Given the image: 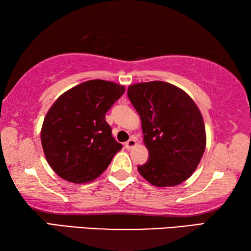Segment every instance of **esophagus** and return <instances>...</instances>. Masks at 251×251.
I'll return each instance as SVG.
<instances>
[{
    "instance_id": "1",
    "label": "esophagus",
    "mask_w": 251,
    "mask_h": 251,
    "mask_svg": "<svg viewBox=\"0 0 251 251\" xmlns=\"http://www.w3.org/2000/svg\"><path fill=\"white\" fill-rule=\"evenodd\" d=\"M135 146H137V141H135L134 138H130L129 140L125 143V147H126L128 150H131V149H132V148H134Z\"/></svg>"
}]
</instances>
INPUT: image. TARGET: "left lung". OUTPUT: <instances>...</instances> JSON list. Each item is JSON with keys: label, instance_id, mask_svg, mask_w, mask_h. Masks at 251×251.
<instances>
[{"label": "left lung", "instance_id": "left-lung-1", "mask_svg": "<svg viewBox=\"0 0 251 251\" xmlns=\"http://www.w3.org/2000/svg\"><path fill=\"white\" fill-rule=\"evenodd\" d=\"M128 97L141 119L149 159L138 170L155 187H174L194 174L206 149L203 118L189 94L162 81L135 83Z\"/></svg>", "mask_w": 251, "mask_h": 251}]
</instances>
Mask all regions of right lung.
Masks as SVG:
<instances>
[{"label":"right lung","mask_w":251,"mask_h":251,"mask_svg":"<svg viewBox=\"0 0 251 251\" xmlns=\"http://www.w3.org/2000/svg\"><path fill=\"white\" fill-rule=\"evenodd\" d=\"M121 84L90 80L68 90L49 109L41 143L52 170L73 183L93 181L122 149L105 113L125 93Z\"/></svg>","instance_id":"1"}]
</instances>
